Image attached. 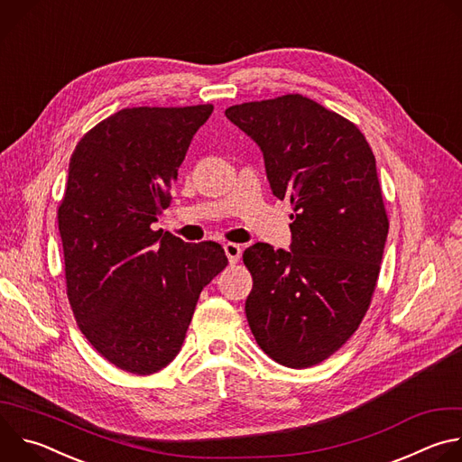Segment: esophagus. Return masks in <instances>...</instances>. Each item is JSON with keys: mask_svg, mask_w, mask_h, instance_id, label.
Returning <instances> with one entry per match:
<instances>
[{"mask_svg": "<svg viewBox=\"0 0 462 462\" xmlns=\"http://www.w3.org/2000/svg\"><path fill=\"white\" fill-rule=\"evenodd\" d=\"M225 254H226V257L230 261V265H236V263L241 257V246L236 245V243H226L225 245Z\"/></svg>", "mask_w": 462, "mask_h": 462, "instance_id": "34e87169", "label": "esophagus"}]
</instances>
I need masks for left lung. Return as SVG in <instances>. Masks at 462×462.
Segmentation results:
<instances>
[{
    "mask_svg": "<svg viewBox=\"0 0 462 462\" xmlns=\"http://www.w3.org/2000/svg\"><path fill=\"white\" fill-rule=\"evenodd\" d=\"M225 115L257 143L274 195L294 210L291 252L255 243L243 254L250 331L278 364L312 367L355 335L376 287L389 219L374 155L351 120L298 93Z\"/></svg>",
    "mask_w": 462,
    "mask_h": 462,
    "instance_id": "1",
    "label": "left lung"
}]
</instances>
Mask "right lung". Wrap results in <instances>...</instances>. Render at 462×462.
I'll list each match as a JSON object with an SVG mask.
<instances>
[{"mask_svg":"<svg viewBox=\"0 0 462 462\" xmlns=\"http://www.w3.org/2000/svg\"><path fill=\"white\" fill-rule=\"evenodd\" d=\"M212 111L125 107L89 129L71 155L58 207L65 287L82 335L122 371L166 367L201 291L228 265L217 243L152 230Z\"/></svg>","mask_w":462,"mask_h":462,"instance_id":"1","label":"right lung"}]
</instances>
